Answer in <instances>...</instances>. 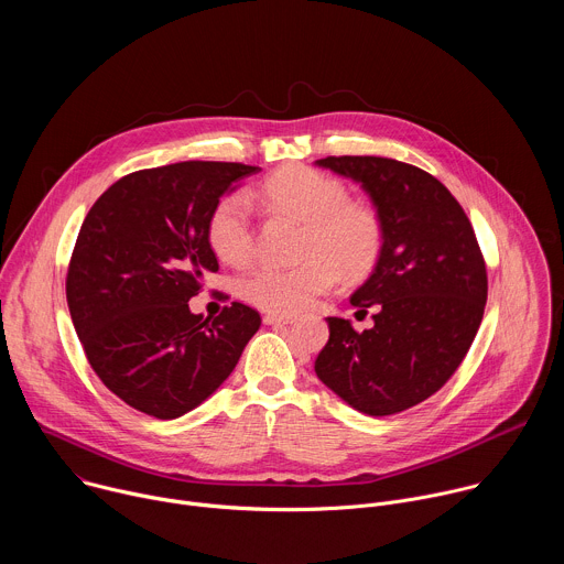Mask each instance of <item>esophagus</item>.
<instances>
[{"instance_id":"obj_1","label":"esophagus","mask_w":564,"mask_h":564,"mask_svg":"<svg viewBox=\"0 0 564 564\" xmlns=\"http://www.w3.org/2000/svg\"><path fill=\"white\" fill-rule=\"evenodd\" d=\"M294 321V316L292 314H276V312H268L265 316H263V324L265 326H288V324H292Z\"/></svg>"}]
</instances>
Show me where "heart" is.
<instances>
[{"label":"heart","instance_id":"heart-1","mask_svg":"<svg viewBox=\"0 0 564 564\" xmlns=\"http://www.w3.org/2000/svg\"><path fill=\"white\" fill-rule=\"evenodd\" d=\"M250 198L303 223L301 263L259 265L238 283L240 296L261 310L299 312L335 285L339 270L355 279L379 257V216L361 203H350L346 187L324 174L299 165L283 167L250 192ZM250 198L240 192L220 198L207 223L209 248L229 265L248 263L254 250Z\"/></svg>","mask_w":564,"mask_h":564}]
</instances>
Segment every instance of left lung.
Segmentation results:
<instances>
[{
	"instance_id": "1",
	"label": "left lung",
	"mask_w": 564,
	"mask_h": 564,
	"mask_svg": "<svg viewBox=\"0 0 564 564\" xmlns=\"http://www.w3.org/2000/svg\"><path fill=\"white\" fill-rule=\"evenodd\" d=\"M361 185L381 220L372 274L350 296L375 326L328 316L316 377L348 406L383 417L437 392L466 357L487 305V265L462 205L420 167L379 155L314 163Z\"/></svg>"
}]
</instances>
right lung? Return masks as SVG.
I'll list each match as a JSON object with an SVG mask.
<instances>
[{
	"label": "right lung",
	"mask_w": 564,
	"mask_h": 564,
	"mask_svg": "<svg viewBox=\"0 0 564 564\" xmlns=\"http://www.w3.org/2000/svg\"><path fill=\"white\" fill-rule=\"evenodd\" d=\"M240 163H176L113 183L79 227L66 274L75 333L102 383L131 409L176 420L231 375L261 316L189 310L218 270L207 223L220 196L257 174Z\"/></svg>",
	"instance_id": "obj_1"
}]
</instances>
